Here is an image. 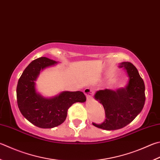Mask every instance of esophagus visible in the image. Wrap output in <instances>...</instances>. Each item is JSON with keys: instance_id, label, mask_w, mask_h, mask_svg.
<instances>
[{"instance_id": "34e87169", "label": "esophagus", "mask_w": 160, "mask_h": 160, "mask_svg": "<svg viewBox=\"0 0 160 160\" xmlns=\"http://www.w3.org/2000/svg\"><path fill=\"white\" fill-rule=\"evenodd\" d=\"M84 93L87 97V99L90 100L92 98V96L94 94V91L91 88H87L84 90Z\"/></svg>"}]
</instances>
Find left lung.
<instances>
[{"mask_svg": "<svg viewBox=\"0 0 160 160\" xmlns=\"http://www.w3.org/2000/svg\"><path fill=\"white\" fill-rule=\"evenodd\" d=\"M129 76V82L124 88L116 91L110 89L99 90L94 98L103 106L106 120L101 124H92L105 130H116L123 128L134 120L143 109L146 96L145 85L138 71L130 62L121 63Z\"/></svg>", "mask_w": 160, "mask_h": 160, "instance_id": "1", "label": "left lung"}]
</instances>
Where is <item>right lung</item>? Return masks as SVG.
<instances>
[{
	"mask_svg": "<svg viewBox=\"0 0 160 160\" xmlns=\"http://www.w3.org/2000/svg\"><path fill=\"white\" fill-rule=\"evenodd\" d=\"M57 63L47 57H40L31 62L19 78L17 87V105L23 116L40 128L50 129L65 121L68 108L76 102L86 101L83 92H62L47 98L36 92V81L45 68Z\"/></svg>",
	"mask_w": 160,
	"mask_h": 160,
	"instance_id": "obj_1",
	"label": "right lung"
}]
</instances>
